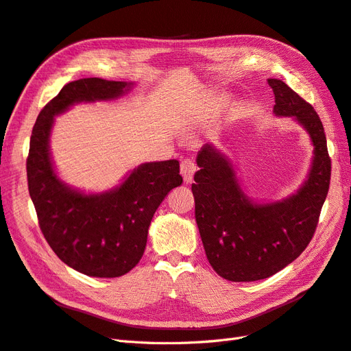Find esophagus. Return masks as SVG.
I'll list each match as a JSON object with an SVG mask.
<instances>
[{
  "label": "esophagus",
  "instance_id": "34e87169",
  "mask_svg": "<svg viewBox=\"0 0 351 351\" xmlns=\"http://www.w3.org/2000/svg\"><path fill=\"white\" fill-rule=\"evenodd\" d=\"M180 171H182L184 182L190 183L193 180V174L196 173V164L192 159H183L182 165H180Z\"/></svg>",
  "mask_w": 351,
  "mask_h": 351
}]
</instances>
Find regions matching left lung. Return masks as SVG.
Wrapping results in <instances>:
<instances>
[{"label": "left lung", "mask_w": 351, "mask_h": 351, "mask_svg": "<svg viewBox=\"0 0 351 351\" xmlns=\"http://www.w3.org/2000/svg\"><path fill=\"white\" fill-rule=\"evenodd\" d=\"M275 117H291L313 146L309 173L297 192L281 200L252 199L231 159L212 143L202 146L192 192L195 217L210 267L228 281L268 278L311 243L328 195L331 159L324 125L311 104L280 79H268Z\"/></svg>", "instance_id": "left-lung-1"}]
</instances>
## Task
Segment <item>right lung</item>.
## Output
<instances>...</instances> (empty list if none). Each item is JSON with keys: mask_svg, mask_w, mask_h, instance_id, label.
<instances>
[{"mask_svg": "<svg viewBox=\"0 0 351 351\" xmlns=\"http://www.w3.org/2000/svg\"><path fill=\"white\" fill-rule=\"evenodd\" d=\"M133 84L99 77L70 82L39 112L30 136L27 184L42 234L62 262L89 277L115 278L133 269L143 256L155 210L183 183L177 159L143 162L119 186L98 193L58 176L49 147L56 117L77 104L119 99Z\"/></svg>", "mask_w": 351, "mask_h": 351, "instance_id": "right-lung-1", "label": "right lung"}]
</instances>
